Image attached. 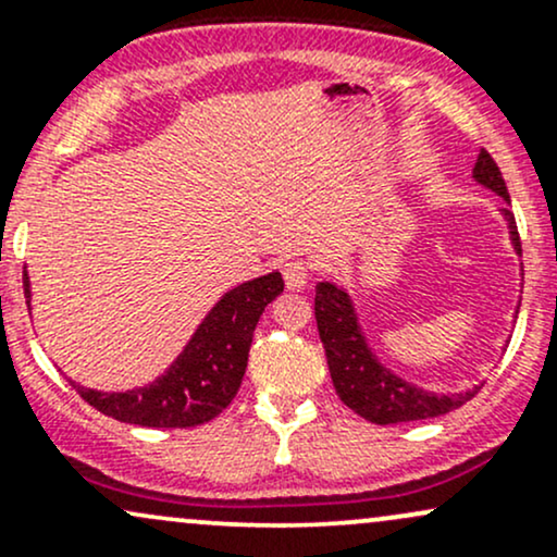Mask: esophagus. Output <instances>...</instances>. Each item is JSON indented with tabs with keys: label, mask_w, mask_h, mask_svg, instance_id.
I'll return each instance as SVG.
<instances>
[{
	"label": "esophagus",
	"mask_w": 557,
	"mask_h": 557,
	"mask_svg": "<svg viewBox=\"0 0 557 557\" xmlns=\"http://www.w3.org/2000/svg\"><path fill=\"white\" fill-rule=\"evenodd\" d=\"M283 277H285L287 290H304V287L309 285L311 270H309V264H306V261H285Z\"/></svg>",
	"instance_id": "34e87169"
}]
</instances>
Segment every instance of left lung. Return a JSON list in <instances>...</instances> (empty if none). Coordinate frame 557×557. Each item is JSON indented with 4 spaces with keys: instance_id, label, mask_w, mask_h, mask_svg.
I'll list each match as a JSON object with an SVG mask.
<instances>
[{
    "instance_id": "obj_1",
    "label": "left lung",
    "mask_w": 557,
    "mask_h": 557,
    "mask_svg": "<svg viewBox=\"0 0 557 557\" xmlns=\"http://www.w3.org/2000/svg\"><path fill=\"white\" fill-rule=\"evenodd\" d=\"M474 181L492 194H497L510 207L508 188H505L503 172L487 151H479L474 164ZM508 207L500 214L508 222L510 243L516 253H521L519 230H516L513 212ZM314 314L319 337H322L324 354H327V367L332 385L350 411H356L372 424H403V421H419L443 417L447 411H456L466 400L479 393V385L466 389V393H430V389L411 385L400 380L376 359L369 348L367 335H363L359 314L350 293L337 283H319L314 298ZM519 314V311H516Z\"/></svg>"
}]
</instances>
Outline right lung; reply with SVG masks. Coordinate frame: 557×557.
Wrapping results in <instances>:
<instances>
[{
	"instance_id": "right-lung-1",
	"label": "right lung",
	"mask_w": 557,
	"mask_h": 557,
	"mask_svg": "<svg viewBox=\"0 0 557 557\" xmlns=\"http://www.w3.org/2000/svg\"><path fill=\"white\" fill-rule=\"evenodd\" d=\"M23 287L25 304L30 306L28 272L23 274ZM283 274L270 272L227 290L203 317L168 372L149 385L125 393H101L73 380L70 385L96 411L125 424L185 430L212 421L238 393L259 317L283 293Z\"/></svg>"
}]
</instances>
